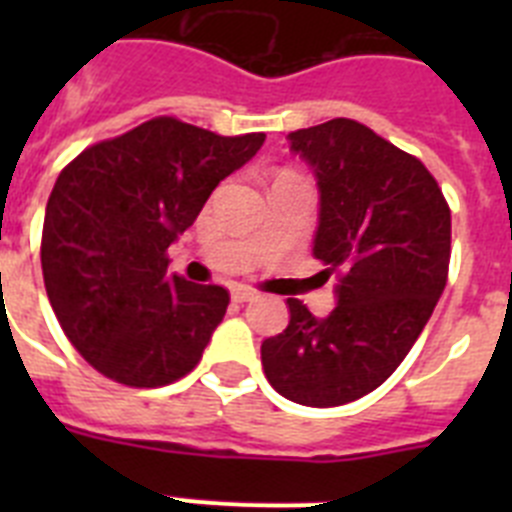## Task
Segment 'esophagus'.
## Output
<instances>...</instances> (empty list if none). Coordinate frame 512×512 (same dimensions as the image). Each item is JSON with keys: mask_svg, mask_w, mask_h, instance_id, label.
Returning <instances> with one entry per match:
<instances>
[{"mask_svg": "<svg viewBox=\"0 0 512 512\" xmlns=\"http://www.w3.org/2000/svg\"><path fill=\"white\" fill-rule=\"evenodd\" d=\"M230 297H233V302H251L259 297V292H256V289H248V287H241V284H235V287L230 289Z\"/></svg>", "mask_w": 512, "mask_h": 512, "instance_id": "obj_1", "label": "esophagus"}]
</instances>
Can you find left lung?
<instances>
[{
  "mask_svg": "<svg viewBox=\"0 0 512 512\" xmlns=\"http://www.w3.org/2000/svg\"><path fill=\"white\" fill-rule=\"evenodd\" d=\"M318 182L312 256L336 274V307L315 318L289 297V325L261 343L269 384L307 408L377 390L408 356L446 287L451 212L418 158L356 120L289 133Z\"/></svg>",
  "mask_w": 512,
  "mask_h": 512,
  "instance_id": "1",
  "label": "left lung"
}]
</instances>
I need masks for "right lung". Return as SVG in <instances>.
I'll return each mask as SVG.
<instances>
[{"mask_svg": "<svg viewBox=\"0 0 512 512\" xmlns=\"http://www.w3.org/2000/svg\"><path fill=\"white\" fill-rule=\"evenodd\" d=\"M264 140L156 117L61 171L45 207V292L66 338L104 377L164 387L202 359L228 289L166 274V248Z\"/></svg>", "mask_w": 512, "mask_h": 512, "instance_id": "obj_1", "label": "right lung"}]
</instances>
